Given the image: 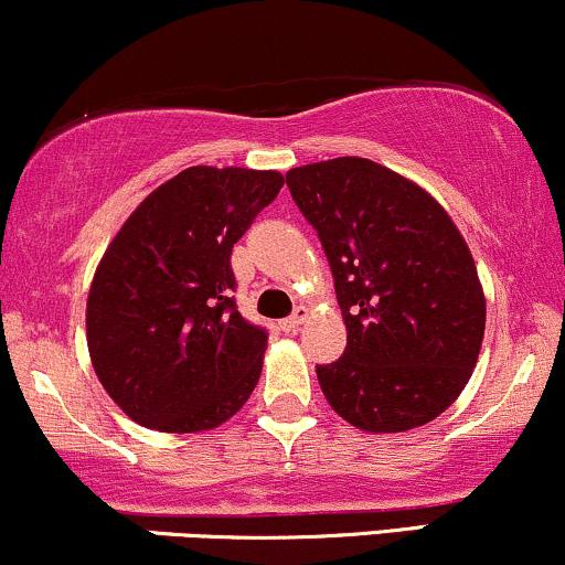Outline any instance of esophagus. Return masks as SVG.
Returning <instances> with one entry per match:
<instances>
[{
	"label": "esophagus",
	"instance_id": "34e87169",
	"mask_svg": "<svg viewBox=\"0 0 565 565\" xmlns=\"http://www.w3.org/2000/svg\"><path fill=\"white\" fill-rule=\"evenodd\" d=\"M307 320H309V309L307 307H298L294 315H290L288 320H282L280 324H282V330H288V333H296V330L301 328V324L307 322Z\"/></svg>",
	"mask_w": 565,
	"mask_h": 565
}]
</instances>
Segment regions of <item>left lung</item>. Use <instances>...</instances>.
Instances as JSON below:
<instances>
[{
  "instance_id": "8db88e82",
  "label": "left lung",
  "mask_w": 565,
  "mask_h": 565,
  "mask_svg": "<svg viewBox=\"0 0 565 565\" xmlns=\"http://www.w3.org/2000/svg\"><path fill=\"white\" fill-rule=\"evenodd\" d=\"M290 195L320 235L347 351L317 367L343 420L367 434L426 426L473 375L487 296L452 216L413 179L343 156L290 169Z\"/></svg>"
}]
</instances>
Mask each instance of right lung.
<instances>
[{"label": "right lung", "mask_w": 565, "mask_h": 565, "mask_svg": "<svg viewBox=\"0 0 565 565\" xmlns=\"http://www.w3.org/2000/svg\"><path fill=\"white\" fill-rule=\"evenodd\" d=\"M282 184L271 169L190 166L105 248L86 296V347L103 388L139 426L201 434L254 394L267 333L230 298V256Z\"/></svg>", "instance_id": "1"}]
</instances>
